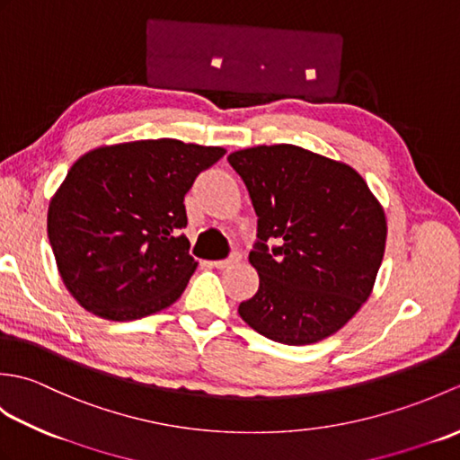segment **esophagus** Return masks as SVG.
Listing matches in <instances>:
<instances>
[{
  "label": "esophagus",
  "mask_w": 460,
  "mask_h": 460,
  "mask_svg": "<svg viewBox=\"0 0 460 460\" xmlns=\"http://www.w3.org/2000/svg\"><path fill=\"white\" fill-rule=\"evenodd\" d=\"M239 261H241V252H239V251H233L227 259H223V261H215V262H213V267H217V269H227V267L237 265Z\"/></svg>",
  "instance_id": "34e87169"
}]
</instances>
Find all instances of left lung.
Segmentation results:
<instances>
[{
	"instance_id": "obj_1",
	"label": "left lung",
	"mask_w": 460,
	"mask_h": 460,
	"mask_svg": "<svg viewBox=\"0 0 460 460\" xmlns=\"http://www.w3.org/2000/svg\"><path fill=\"white\" fill-rule=\"evenodd\" d=\"M227 162L259 217L249 255L259 290L241 318L288 346L336 334L374 290L387 239L381 203L348 164L300 146H255Z\"/></svg>"
}]
</instances>
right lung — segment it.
<instances>
[{
  "mask_svg": "<svg viewBox=\"0 0 460 460\" xmlns=\"http://www.w3.org/2000/svg\"><path fill=\"white\" fill-rule=\"evenodd\" d=\"M225 148L173 138L101 146L76 160L49 203L63 285L106 320L150 316L181 296L190 255L183 198Z\"/></svg>",
  "mask_w": 460,
  "mask_h": 460,
  "instance_id": "obj_1",
  "label": "right lung"
}]
</instances>
